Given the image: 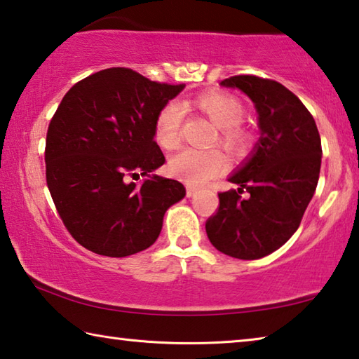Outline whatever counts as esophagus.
Here are the masks:
<instances>
[{"label":"esophagus","mask_w":359,"mask_h":359,"mask_svg":"<svg viewBox=\"0 0 359 359\" xmlns=\"http://www.w3.org/2000/svg\"><path fill=\"white\" fill-rule=\"evenodd\" d=\"M194 193H196V188L187 185V196L191 198V196H194Z\"/></svg>","instance_id":"34e87169"}]
</instances>
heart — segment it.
I'll return each mask as SVG.
<instances>
[{
  "instance_id": "b5f03b06",
  "label": "heart",
  "mask_w": 359,
  "mask_h": 359,
  "mask_svg": "<svg viewBox=\"0 0 359 359\" xmlns=\"http://www.w3.org/2000/svg\"><path fill=\"white\" fill-rule=\"evenodd\" d=\"M193 107L204 114L217 126L214 142L229 154L239 155L252 145V131L242 123L245 114L244 102L226 92H205L191 100ZM184 123V107L177 101H168L158 111L154 125V136L161 149L174 150L180 144V130ZM224 156L220 150L184 149L169 161L171 172L191 185H199L223 171Z\"/></svg>"
}]
</instances>
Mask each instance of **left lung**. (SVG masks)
<instances>
[{"label": "left lung", "mask_w": 359, "mask_h": 359, "mask_svg": "<svg viewBox=\"0 0 359 359\" xmlns=\"http://www.w3.org/2000/svg\"><path fill=\"white\" fill-rule=\"evenodd\" d=\"M222 85L250 96L261 137L253 156L229 177L238 190L218 193L220 204L205 222V233L222 253L258 259L299 228L320 177V133L302 101L272 79L241 74Z\"/></svg>", "instance_id": "1"}]
</instances>
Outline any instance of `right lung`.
<instances>
[{"instance_id": "1", "label": "right lung", "mask_w": 359, "mask_h": 359, "mask_svg": "<svg viewBox=\"0 0 359 359\" xmlns=\"http://www.w3.org/2000/svg\"><path fill=\"white\" fill-rule=\"evenodd\" d=\"M184 87L109 68L63 96L47 130L46 180L66 229L90 252L121 258L145 250L165 212L185 196L180 182L149 174L166 161L154 139L156 114ZM139 173L148 180L129 182Z\"/></svg>"}]
</instances>
